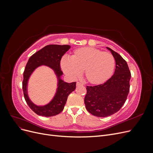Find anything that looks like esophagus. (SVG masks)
Instances as JSON below:
<instances>
[{
	"label": "esophagus",
	"mask_w": 153,
	"mask_h": 153,
	"mask_svg": "<svg viewBox=\"0 0 153 153\" xmlns=\"http://www.w3.org/2000/svg\"><path fill=\"white\" fill-rule=\"evenodd\" d=\"M80 85H83V84L80 82H76V86H80Z\"/></svg>",
	"instance_id": "obj_1"
}]
</instances>
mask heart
<instances>
[{
    "mask_svg": "<svg viewBox=\"0 0 153 153\" xmlns=\"http://www.w3.org/2000/svg\"><path fill=\"white\" fill-rule=\"evenodd\" d=\"M61 66L65 74L73 79L79 77L84 69L86 79L97 84L105 82L112 76L115 60L110 52L92 47H82L76 49L72 57L64 56Z\"/></svg>",
    "mask_w": 153,
    "mask_h": 153,
    "instance_id": "obj_1",
    "label": "heart"
}]
</instances>
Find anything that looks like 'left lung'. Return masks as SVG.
<instances>
[{
	"label": "left lung",
	"instance_id": "1",
	"mask_svg": "<svg viewBox=\"0 0 153 153\" xmlns=\"http://www.w3.org/2000/svg\"><path fill=\"white\" fill-rule=\"evenodd\" d=\"M115 60V70L102 84L86 86L84 103L87 110L96 117H106L116 113L126 101L129 91L131 73L126 61L117 52L106 47Z\"/></svg>",
	"mask_w": 153,
	"mask_h": 153
}]
</instances>
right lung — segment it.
<instances>
[{
  "mask_svg": "<svg viewBox=\"0 0 153 153\" xmlns=\"http://www.w3.org/2000/svg\"><path fill=\"white\" fill-rule=\"evenodd\" d=\"M70 47L69 45H47L32 55L27 62L24 72L22 88L27 105L36 114L44 117H51L60 114L64 109L69 94L75 91L76 88L75 82L67 83L59 79L57 91L54 98L48 105L43 106H36L32 103L27 92V84L29 78L37 67L41 65L48 66L53 69L58 78L62 75L61 60Z\"/></svg>",
  "mask_w": 153,
  "mask_h": 153,
  "instance_id": "add662e5",
  "label": "right lung"
}]
</instances>
